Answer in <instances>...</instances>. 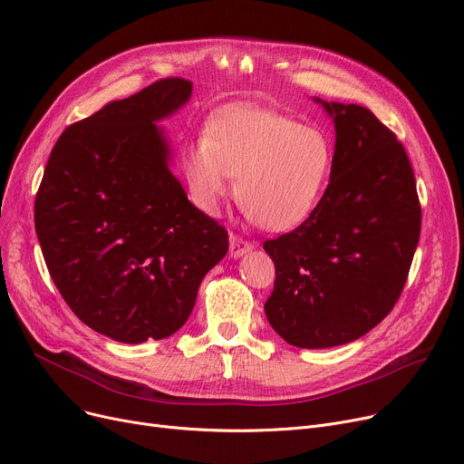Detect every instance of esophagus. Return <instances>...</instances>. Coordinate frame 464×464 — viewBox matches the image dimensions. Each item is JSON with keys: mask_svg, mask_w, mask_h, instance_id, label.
<instances>
[{"mask_svg": "<svg viewBox=\"0 0 464 464\" xmlns=\"http://www.w3.org/2000/svg\"><path fill=\"white\" fill-rule=\"evenodd\" d=\"M252 242H248V240H245L242 237H238V235H233L231 233V237H229V256L231 257H242V256H246L248 252H252Z\"/></svg>", "mask_w": 464, "mask_h": 464, "instance_id": "34e87169", "label": "esophagus"}]
</instances>
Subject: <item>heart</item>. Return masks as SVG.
Masks as SVG:
<instances>
[{
	"label": "heart",
	"mask_w": 464,
	"mask_h": 464,
	"mask_svg": "<svg viewBox=\"0 0 464 464\" xmlns=\"http://www.w3.org/2000/svg\"><path fill=\"white\" fill-rule=\"evenodd\" d=\"M333 167L331 139L275 111H219L182 150L191 201L216 214L235 191L250 218L273 231L299 226L318 205Z\"/></svg>",
	"instance_id": "obj_1"
}]
</instances>
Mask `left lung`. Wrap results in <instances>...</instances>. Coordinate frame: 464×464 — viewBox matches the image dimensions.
Listing matches in <instances>:
<instances>
[{
	"label": "left lung",
	"instance_id": "8db88e82",
	"mask_svg": "<svg viewBox=\"0 0 464 464\" xmlns=\"http://www.w3.org/2000/svg\"><path fill=\"white\" fill-rule=\"evenodd\" d=\"M334 124L329 186L291 233L266 240L275 261L271 327L287 344L343 346L393 310L421 231L416 179L395 133L361 105L314 97Z\"/></svg>",
	"mask_w": 464,
	"mask_h": 464
}]
</instances>
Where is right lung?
Instances as JSON below:
<instances>
[{
    "instance_id": "right-lung-1",
    "label": "right lung",
    "mask_w": 464,
    "mask_h": 464,
    "mask_svg": "<svg viewBox=\"0 0 464 464\" xmlns=\"http://www.w3.org/2000/svg\"><path fill=\"white\" fill-rule=\"evenodd\" d=\"M191 82L163 79L69 126L35 198V231L58 291L77 318L116 343L177 333L227 231L188 201L170 170L161 121Z\"/></svg>"
}]
</instances>
